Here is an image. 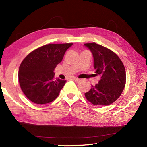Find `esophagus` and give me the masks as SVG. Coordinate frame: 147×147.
Masks as SVG:
<instances>
[{
	"label": "esophagus",
	"instance_id": "esophagus-1",
	"mask_svg": "<svg viewBox=\"0 0 147 147\" xmlns=\"http://www.w3.org/2000/svg\"><path fill=\"white\" fill-rule=\"evenodd\" d=\"M71 80H75V81H79V80H80L79 78H76V77H74V76L71 77Z\"/></svg>",
	"mask_w": 147,
	"mask_h": 147
}]
</instances>
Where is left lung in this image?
<instances>
[{"mask_svg": "<svg viewBox=\"0 0 147 147\" xmlns=\"http://www.w3.org/2000/svg\"><path fill=\"white\" fill-rule=\"evenodd\" d=\"M94 59L96 75L100 80L85 93L87 100L94 105L108 106L114 102L126 84V71L123 62L111 50L95 43L84 44Z\"/></svg>", "mask_w": 147, "mask_h": 147, "instance_id": "8db88e82", "label": "left lung"}]
</instances>
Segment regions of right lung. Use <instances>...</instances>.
Segmentation results:
<instances>
[{
    "instance_id": "right-lung-1",
    "label": "right lung",
    "mask_w": 147,
    "mask_h": 147,
    "mask_svg": "<svg viewBox=\"0 0 147 147\" xmlns=\"http://www.w3.org/2000/svg\"><path fill=\"white\" fill-rule=\"evenodd\" d=\"M73 43L48 44L34 50L20 65L19 82L22 91L32 102L50 103L55 100L66 80L54 78V70Z\"/></svg>"
}]
</instances>
